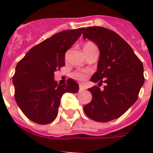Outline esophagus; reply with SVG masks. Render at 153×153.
Returning a JSON list of instances; mask_svg holds the SVG:
<instances>
[{
  "label": "esophagus",
  "instance_id": "1",
  "mask_svg": "<svg viewBox=\"0 0 153 153\" xmlns=\"http://www.w3.org/2000/svg\"><path fill=\"white\" fill-rule=\"evenodd\" d=\"M85 89H86V87H85L84 85H82V84L79 85V91H83V90H84Z\"/></svg>",
  "mask_w": 153,
  "mask_h": 153
}]
</instances>
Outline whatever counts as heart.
I'll return each mask as SVG.
<instances>
[{
    "instance_id": "b5f03b06",
    "label": "heart",
    "mask_w": 153,
    "mask_h": 153,
    "mask_svg": "<svg viewBox=\"0 0 153 153\" xmlns=\"http://www.w3.org/2000/svg\"><path fill=\"white\" fill-rule=\"evenodd\" d=\"M90 46H95L94 44L91 43V42H88V43H86V44L84 45V47H90ZM74 76H75L76 79H79V80H83V79H86V74H84V73H76L74 74Z\"/></svg>"
}]
</instances>
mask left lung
I'll use <instances>...</instances> for the list:
<instances>
[{"instance_id": "8db88e82", "label": "left lung", "mask_w": 153, "mask_h": 153, "mask_svg": "<svg viewBox=\"0 0 153 153\" xmlns=\"http://www.w3.org/2000/svg\"><path fill=\"white\" fill-rule=\"evenodd\" d=\"M100 50L97 70L90 81L106 83L88 89L92 100L83 106L89 118L106 123L120 117L136 102L144 84L143 65L132 47L114 31L102 27H89L83 33Z\"/></svg>"}]
</instances>
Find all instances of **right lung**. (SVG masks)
Segmentation results:
<instances>
[{"instance_id": "1", "label": "right lung", "mask_w": 153, "mask_h": 153, "mask_svg": "<svg viewBox=\"0 0 153 153\" xmlns=\"http://www.w3.org/2000/svg\"><path fill=\"white\" fill-rule=\"evenodd\" d=\"M84 28L67 30L53 35L32 47L17 64L13 83L15 100L24 114L38 124L56 119L64 93H75L79 85L69 79L58 84L54 73L65 65V53L80 36Z\"/></svg>"}]
</instances>
